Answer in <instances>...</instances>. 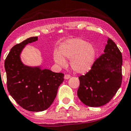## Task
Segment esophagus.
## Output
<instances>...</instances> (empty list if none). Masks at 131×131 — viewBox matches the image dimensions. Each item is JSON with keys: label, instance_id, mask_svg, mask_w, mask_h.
I'll use <instances>...</instances> for the list:
<instances>
[{"label": "esophagus", "instance_id": "34e87169", "mask_svg": "<svg viewBox=\"0 0 131 131\" xmlns=\"http://www.w3.org/2000/svg\"><path fill=\"white\" fill-rule=\"evenodd\" d=\"M71 76L70 74H65V76H64V79H69L70 78Z\"/></svg>", "mask_w": 131, "mask_h": 131}]
</instances>
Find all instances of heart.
Returning a JSON list of instances; mask_svg holds the SVG:
<instances>
[{
  "mask_svg": "<svg viewBox=\"0 0 131 131\" xmlns=\"http://www.w3.org/2000/svg\"><path fill=\"white\" fill-rule=\"evenodd\" d=\"M60 54L54 53L55 61L60 66L65 64L64 58L70 60L71 67L79 73H85L92 68L96 57V49L92 44L83 39L66 41L60 48Z\"/></svg>",
  "mask_w": 131,
  "mask_h": 131,
  "instance_id": "b5f03b06",
  "label": "heart"
}]
</instances>
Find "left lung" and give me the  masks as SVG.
Wrapping results in <instances>:
<instances>
[{
  "label": "left lung",
  "mask_w": 131,
  "mask_h": 131,
  "mask_svg": "<svg viewBox=\"0 0 131 131\" xmlns=\"http://www.w3.org/2000/svg\"><path fill=\"white\" fill-rule=\"evenodd\" d=\"M104 52L95 61L88 72L79 77L78 96L84 104L89 107L106 104L122 84V55L110 38Z\"/></svg>",
  "instance_id": "obj_1"
}]
</instances>
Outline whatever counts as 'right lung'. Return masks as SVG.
<instances>
[{
	"label": "right lung",
	"instance_id": "obj_1",
	"mask_svg": "<svg viewBox=\"0 0 131 131\" xmlns=\"http://www.w3.org/2000/svg\"><path fill=\"white\" fill-rule=\"evenodd\" d=\"M37 39L31 37L14 46L5 61L9 94L23 108L36 112L49 108L64 79L63 73L28 67L21 61L19 55L25 45Z\"/></svg>",
	"mask_w": 131,
	"mask_h": 131
}]
</instances>
